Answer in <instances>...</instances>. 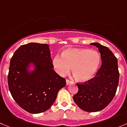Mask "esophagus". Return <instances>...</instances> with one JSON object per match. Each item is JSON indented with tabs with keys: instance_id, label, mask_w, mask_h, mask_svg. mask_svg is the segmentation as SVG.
<instances>
[{
	"instance_id": "1",
	"label": "esophagus",
	"mask_w": 127,
	"mask_h": 127,
	"mask_svg": "<svg viewBox=\"0 0 127 127\" xmlns=\"http://www.w3.org/2000/svg\"><path fill=\"white\" fill-rule=\"evenodd\" d=\"M71 83H72V82L70 81V80H68V79H66V84L67 85V86H68V85L70 84H71Z\"/></svg>"
}]
</instances>
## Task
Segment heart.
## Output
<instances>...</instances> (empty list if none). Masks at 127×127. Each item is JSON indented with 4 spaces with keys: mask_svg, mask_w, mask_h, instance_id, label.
Instances as JSON below:
<instances>
[{
    "mask_svg": "<svg viewBox=\"0 0 127 127\" xmlns=\"http://www.w3.org/2000/svg\"><path fill=\"white\" fill-rule=\"evenodd\" d=\"M101 61L98 52L86 48H70L63 51L62 57L56 56L53 65L56 72L64 76L70 71L77 81L84 83L96 74Z\"/></svg>",
    "mask_w": 127,
    "mask_h": 127,
    "instance_id": "obj_1",
    "label": "heart"
}]
</instances>
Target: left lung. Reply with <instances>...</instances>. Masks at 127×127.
<instances>
[{
    "instance_id": "1",
    "label": "left lung",
    "mask_w": 127,
    "mask_h": 127,
    "mask_svg": "<svg viewBox=\"0 0 127 127\" xmlns=\"http://www.w3.org/2000/svg\"><path fill=\"white\" fill-rule=\"evenodd\" d=\"M91 44L98 48L101 66L92 79L82 84H77L78 92L73 98L85 111L97 112L106 108L115 96L119 73L117 58L108 47L98 43Z\"/></svg>"
}]
</instances>
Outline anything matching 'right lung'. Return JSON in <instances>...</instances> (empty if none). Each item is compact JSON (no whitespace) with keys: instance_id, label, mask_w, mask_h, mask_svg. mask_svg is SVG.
I'll return each mask as SVG.
<instances>
[{"instance_id":"add662e5","label":"right lung","mask_w":127,"mask_h":127,"mask_svg":"<svg viewBox=\"0 0 127 127\" xmlns=\"http://www.w3.org/2000/svg\"><path fill=\"white\" fill-rule=\"evenodd\" d=\"M49 46L37 43L22 45L10 61L8 84L17 104L38 114L49 109L66 82L53 70Z\"/></svg>"}]
</instances>
